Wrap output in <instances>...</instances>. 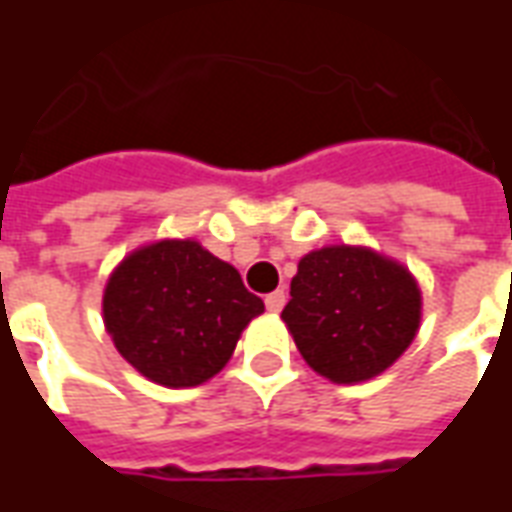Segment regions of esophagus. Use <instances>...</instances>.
Instances as JSON below:
<instances>
[{"instance_id": "1", "label": "esophagus", "mask_w": 512, "mask_h": 512, "mask_svg": "<svg viewBox=\"0 0 512 512\" xmlns=\"http://www.w3.org/2000/svg\"><path fill=\"white\" fill-rule=\"evenodd\" d=\"M285 290H274V293H268L266 296V310L268 312H282V307H285Z\"/></svg>"}]
</instances>
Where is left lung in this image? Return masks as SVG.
I'll use <instances>...</instances> for the list:
<instances>
[{"mask_svg":"<svg viewBox=\"0 0 512 512\" xmlns=\"http://www.w3.org/2000/svg\"><path fill=\"white\" fill-rule=\"evenodd\" d=\"M282 321L318 376L362 384L414 343L422 290L403 263L370 246H321L299 260Z\"/></svg>","mask_w":512,"mask_h":512,"instance_id":"1","label":"left lung"}]
</instances>
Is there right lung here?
<instances>
[{"instance_id":"add662e5","label":"right lung","mask_w":512,"mask_h":512,"mask_svg":"<svg viewBox=\"0 0 512 512\" xmlns=\"http://www.w3.org/2000/svg\"><path fill=\"white\" fill-rule=\"evenodd\" d=\"M101 307L120 356L169 389L216 376L241 332L266 310L241 274L194 238L136 246L106 279Z\"/></svg>"}]
</instances>
